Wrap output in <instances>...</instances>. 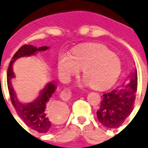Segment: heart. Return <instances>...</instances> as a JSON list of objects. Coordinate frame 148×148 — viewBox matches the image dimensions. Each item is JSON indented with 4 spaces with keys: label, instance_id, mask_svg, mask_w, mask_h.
<instances>
[{
    "label": "heart",
    "instance_id": "1",
    "mask_svg": "<svg viewBox=\"0 0 148 148\" xmlns=\"http://www.w3.org/2000/svg\"><path fill=\"white\" fill-rule=\"evenodd\" d=\"M59 73L65 77L77 75L82 69L86 82L96 90L108 88L116 81L121 71L119 58L109 49L93 45L74 51L71 56L62 57L58 63Z\"/></svg>",
    "mask_w": 148,
    "mask_h": 148
}]
</instances>
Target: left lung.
<instances>
[{
    "instance_id": "obj_1",
    "label": "left lung",
    "mask_w": 148,
    "mask_h": 148,
    "mask_svg": "<svg viewBox=\"0 0 148 148\" xmlns=\"http://www.w3.org/2000/svg\"><path fill=\"white\" fill-rule=\"evenodd\" d=\"M136 90L137 71L134 69L126 83L103 94L101 107L97 112L100 123L108 128L120 127L132 111Z\"/></svg>"
}]
</instances>
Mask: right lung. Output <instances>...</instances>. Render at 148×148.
Instances as JSON below:
<instances>
[{
    "label": "right lung",
    "instance_id": "obj_1",
    "mask_svg": "<svg viewBox=\"0 0 148 148\" xmlns=\"http://www.w3.org/2000/svg\"><path fill=\"white\" fill-rule=\"evenodd\" d=\"M49 49V47L44 46L37 48L32 45H24L16 52L12 58L8 66L7 73V83L10 98L12 105L19 116L24 121L27 126L32 129L36 131L39 133H47L51 130L52 123L50 119V111L48 107V101L57 89V85L55 82L51 81L47 83L42 89L39 96L33 101L28 103L22 102L18 99L17 95L12 86V80L15 77V74L12 71V63L16 59L21 57H29L37 54L38 51H44ZM54 109L61 112L62 116L65 114V109L63 106L56 105Z\"/></svg>",
    "mask_w": 148,
    "mask_h": 148
}]
</instances>
